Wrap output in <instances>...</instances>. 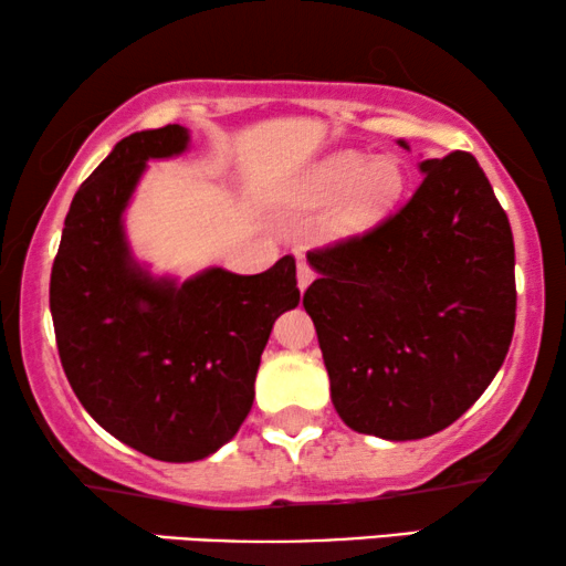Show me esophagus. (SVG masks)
Segmentation results:
<instances>
[{
    "label": "esophagus",
    "mask_w": 566,
    "mask_h": 566,
    "mask_svg": "<svg viewBox=\"0 0 566 566\" xmlns=\"http://www.w3.org/2000/svg\"><path fill=\"white\" fill-rule=\"evenodd\" d=\"M313 280H315L313 266H310L307 261H300V264H297V286H300V290L305 292L307 286H310V282H313Z\"/></svg>",
    "instance_id": "obj_1"
}]
</instances>
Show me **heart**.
Wrapping results in <instances>:
<instances>
[{
  "mask_svg": "<svg viewBox=\"0 0 566 566\" xmlns=\"http://www.w3.org/2000/svg\"><path fill=\"white\" fill-rule=\"evenodd\" d=\"M400 189L402 174L389 158H374L364 164V158L356 154H338L321 164L313 177L315 200H333L344 195L333 214V230L340 235L371 228L397 200Z\"/></svg>",
  "mask_w": 566,
  "mask_h": 566,
  "instance_id": "heart-1",
  "label": "heart"
}]
</instances>
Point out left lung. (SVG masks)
<instances>
[{
    "mask_svg": "<svg viewBox=\"0 0 566 566\" xmlns=\"http://www.w3.org/2000/svg\"><path fill=\"white\" fill-rule=\"evenodd\" d=\"M420 171L379 226L307 251L321 276L302 305L333 405L348 428L387 441L426 439L464 416L515 328L511 222L482 166L451 150Z\"/></svg>",
    "mask_w": 566,
    "mask_h": 566,
    "instance_id": "8db88e82",
    "label": "left lung"
}]
</instances>
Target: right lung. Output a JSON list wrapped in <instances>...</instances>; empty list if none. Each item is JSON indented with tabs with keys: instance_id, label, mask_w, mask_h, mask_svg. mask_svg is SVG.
Wrapping results in <instances>:
<instances>
[{
	"instance_id": "add662e5",
	"label": "right lung",
	"mask_w": 566,
	"mask_h": 566,
	"mask_svg": "<svg viewBox=\"0 0 566 566\" xmlns=\"http://www.w3.org/2000/svg\"><path fill=\"white\" fill-rule=\"evenodd\" d=\"M181 125L123 138L69 207L51 272L55 344L86 412L158 461L210 457L238 433L276 317L297 307V266L207 269L185 284L135 264L123 210L148 158L187 148Z\"/></svg>"
}]
</instances>
